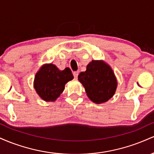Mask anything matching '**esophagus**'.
Returning a JSON list of instances; mask_svg holds the SVG:
<instances>
[{
	"mask_svg": "<svg viewBox=\"0 0 154 154\" xmlns=\"http://www.w3.org/2000/svg\"><path fill=\"white\" fill-rule=\"evenodd\" d=\"M78 75H79V72H74L73 75H74V77H75V79H77V77H78Z\"/></svg>",
	"mask_w": 154,
	"mask_h": 154,
	"instance_id": "34e87169",
	"label": "esophagus"
}]
</instances>
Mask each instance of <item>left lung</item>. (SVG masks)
Here are the masks:
<instances>
[{"mask_svg":"<svg viewBox=\"0 0 154 154\" xmlns=\"http://www.w3.org/2000/svg\"><path fill=\"white\" fill-rule=\"evenodd\" d=\"M78 80L82 84L90 100L100 104L111 99L117 88V79L111 67L103 60H93L80 72Z\"/></svg>","mask_w":154,"mask_h":154,"instance_id":"8db88e82","label":"left lung"}]
</instances>
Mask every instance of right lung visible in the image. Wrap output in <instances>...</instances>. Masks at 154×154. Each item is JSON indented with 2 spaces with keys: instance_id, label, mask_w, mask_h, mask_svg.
I'll list each match as a JSON object with an SVG mask.
<instances>
[{
  "instance_id": "obj_1",
  "label": "right lung",
  "mask_w": 154,
  "mask_h": 154,
  "mask_svg": "<svg viewBox=\"0 0 154 154\" xmlns=\"http://www.w3.org/2000/svg\"><path fill=\"white\" fill-rule=\"evenodd\" d=\"M73 78L68 67L60 70L55 64L45 63L35 74L33 85L40 98L46 102H54L64 91L66 83Z\"/></svg>"
}]
</instances>
